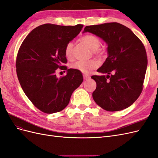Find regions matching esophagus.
<instances>
[{
    "label": "esophagus",
    "mask_w": 158,
    "mask_h": 158,
    "mask_svg": "<svg viewBox=\"0 0 158 158\" xmlns=\"http://www.w3.org/2000/svg\"><path fill=\"white\" fill-rule=\"evenodd\" d=\"M83 77H84V79L85 80H89L90 78V76L89 75H85V74H84L83 76Z\"/></svg>",
    "instance_id": "obj_1"
}]
</instances>
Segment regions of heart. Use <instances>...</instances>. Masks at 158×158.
Instances as JSON below:
<instances>
[{"label":"heart","mask_w":158,"mask_h":158,"mask_svg":"<svg viewBox=\"0 0 158 158\" xmlns=\"http://www.w3.org/2000/svg\"><path fill=\"white\" fill-rule=\"evenodd\" d=\"M81 41L92 51L93 54L98 57H102L106 54V50L103 47H101V40L99 38L92 34H86L81 37ZM73 42H69L64 47V56L68 60L73 59ZM99 63L97 60L92 59L88 61H77L71 65L73 70H78L84 74H88L92 70L98 67Z\"/></svg>","instance_id":"heart-1"}]
</instances>
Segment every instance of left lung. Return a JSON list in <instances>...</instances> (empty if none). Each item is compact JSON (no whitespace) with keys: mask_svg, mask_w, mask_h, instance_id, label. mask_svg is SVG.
I'll use <instances>...</instances> for the list:
<instances>
[{"mask_svg":"<svg viewBox=\"0 0 158 158\" xmlns=\"http://www.w3.org/2000/svg\"><path fill=\"white\" fill-rule=\"evenodd\" d=\"M101 37L108 45V57L94 75L97 86L92 94L99 106L108 111L125 109L140 96L148 59L140 40L128 27L117 22L87 26L84 32Z\"/></svg>","mask_w":158,"mask_h":158,"instance_id":"obj_1","label":"left lung"}]
</instances>
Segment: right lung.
I'll list each match as a JSON object with an SVG mask.
<instances>
[{
    "label": "right lung",
    "mask_w": 158,
    "mask_h": 158,
    "mask_svg": "<svg viewBox=\"0 0 158 158\" xmlns=\"http://www.w3.org/2000/svg\"><path fill=\"white\" fill-rule=\"evenodd\" d=\"M83 25L45 23L33 29L18 50L16 66L21 87L33 106L45 113L64 109L71 95L83 82L80 72L67 69L65 45L78 35ZM57 68L68 74L57 78Z\"/></svg>",
    "instance_id": "add662e5"
}]
</instances>
